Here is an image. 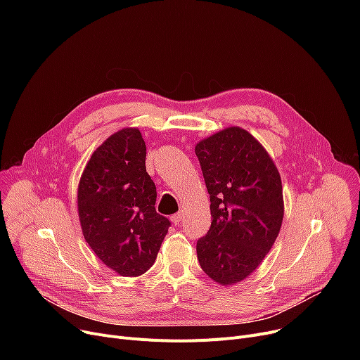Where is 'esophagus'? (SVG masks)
<instances>
[{
	"instance_id": "obj_1",
	"label": "esophagus",
	"mask_w": 360,
	"mask_h": 360,
	"mask_svg": "<svg viewBox=\"0 0 360 360\" xmlns=\"http://www.w3.org/2000/svg\"><path fill=\"white\" fill-rule=\"evenodd\" d=\"M182 217H184V213L179 212V213H176V214H174V216H170V221H172L174 224H179L181 220H182Z\"/></svg>"
}]
</instances>
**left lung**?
<instances>
[{"instance_id": "8db88e82", "label": "left lung", "mask_w": 360, "mask_h": 360, "mask_svg": "<svg viewBox=\"0 0 360 360\" xmlns=\"http://www.w3.org/2000/svg\"><path fill=\"white\" fill-rule=\"evenodd\" d=\"M212 226L197 242L202 271L231 286L252 274L280 232L285 204L278 170L262 144L240 127L197 143Z\"/></svg>"}]
</instances>
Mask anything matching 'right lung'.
Returning a JSON list of instances; mask_svg holds the SVG:
<instances>
[{"mask_svg":"<svg viewBox=\"0 0 360 360\" xmlns=\"http://www.w3.org/2000/svg\"><path fill=\"white\" fill-rule=\"evenodd\" d=\"M156 195L139 128L117 131L93 151L77 191L82 232L93 252L120 276H141L156 261L170 226L156 213Z\"/></svg>","mask_w":360,"mask_h":360,"instance_id":"add662e5","label":"right lung"}]
</instances>
